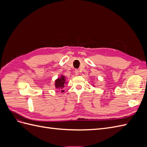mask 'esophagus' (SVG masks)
Returning <instances> with one entry per match:
<instances>
[{
	"mask_svg": "<svg viewBox=\"0 0 147 147\" xmlns=\"http://www.w3.org/2000/svg\"><path fill=\"white\" fill-rule=\"evenodd\" d=\"M75 75H78L79 74V71H78V69H76V70H75Z\"/></svg>",
	"mask_w": 147,
	"mask_h": 147,
	"instance_id": "34e87169",
	"label": "esophagus"
}]
</instances>
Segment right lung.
I'll use <instances>...</instances> for the list:
<instances>
[{
  "label": "right lung",
  "mask_w": 147,
  "mask_h": 147,
  "mask_svg": "<svg viewBox=\"0 0 147 147\" xmlns=\"http://www.w3.org/2000/svg\"><path fill=\"white\" fill-rule=\"evenodd\" d=\"M65 77L64 76H62L61 78L57 79L55 82V86L56 88H61L62 89L63 88H64L65 85ZM64 91H63V92Z\"/></svg>",
  "instance_id": "add662e5"
}]
</instances>
